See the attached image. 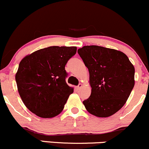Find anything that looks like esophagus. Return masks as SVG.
I'll return each mask as SVG.
<instances>
[{"label": "esophagus", "instance_id": "1", "mask_svg": "<svg viewBox=\"0 0 149 149\" xmlns=\"http://www.w3.org/2000/svg\"><path fill=\"white\" fill-rule=\"evenodd\" d=\"M81 86H82V84H79V85H78L77 86H76V88L78 90V89H79Z\"/></svg>", "mask_w": 149, "mask_h": 149}]
</instances>
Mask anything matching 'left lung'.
<instances>
[{
  "mask_svg": "<svg viewBox=\"0 0 149 149\" xmlns=\"http://www.w3.org/2000/svg\"><path fill=\"white\" fill-rule=\"evenodd\" d=\"M89 72L91 96L83 101L86 111L107 118L121 109L134 86V67L124 53L98 46L77 51Z\"/></svg>",
  "mask_w": 149,
  "mask_h": 149,
  "instance_id": "8db88e82",
  "label": "left lung"
}]
</instances>
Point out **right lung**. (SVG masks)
I'll return each mask as SVG.
<instances>
[{
    "label": "right lung",
    "instance_id": "add662e5",
    "mask_svg": "<svg viewBox=\"0 0 149 149\" xmlns=\"http://www.w3.org/2000/svg\"><path fill=\"white\" fill-rule=\"evenodd\" d=\"M76 52L75 46H50L22 60L15 80L19 96L31 113L51 118L63 111L74 91L66 83L65 67Z\"/></svg>",
    "mask_w": 149,
    "mask_h": 149
}]
</instances>
